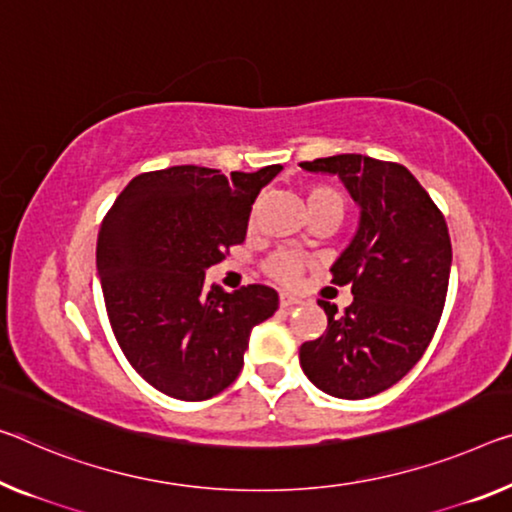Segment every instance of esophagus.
Instances as JSON below:
<instances>
[{"mask_svg": "<svg viewBox=\"0 0 512 512\" xmlns=\"http://www.w3.org/2000/svg\"><path fill=\"white\" fill-rule=\"evenodd\" d=\"M279 304H281V309H293V306L302 304V300H300V297H293V295H286V293H283V295H281V300H279Z\"/></svg>", "mask_w": 512, "mask_h": 512, "instance_id": "obj_1", "label": "esophagus"}]
</instances>
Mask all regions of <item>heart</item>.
<instances>
[{
	"label": "heart",
	"mask_w": 512,
	"mask_h": 512,
	"mask_svg": "<svg viewBox=\"0 0 512 512\" xmlns=\"http://www.w3.org/2000/svg\"><path fill=\"white\" fill-rule=\"evenodd\" d=\"M306 201H309V210H325L332 208L343 215L345 210V196L341 190L329 185H313L309 194H306ZM304 258L297 256L295 251H274V254L263 263V272L272 281L281 283V286H300L304 277Z\"/></svg>",
	"instance_id": "obj_1"
}]
</instances>
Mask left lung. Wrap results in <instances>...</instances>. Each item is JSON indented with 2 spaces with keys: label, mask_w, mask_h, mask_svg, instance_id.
Returning <instances> with one entry per match:
<instances>
[{
  "label": "left lung",
  "mask_w": 512,
  "mask_h": 512,
  "mask_svg": "<svg viewBox=\"0 0 512 512\" xmlns=\"http://www.w3.org/2000/svg\"><path fill=\"white\" fill-rule=\"evenodd\" d=\"M300 164L336 174L361 206L355 240L332 265V283H350L355 300L343 313L318 300L327 329L302 343V371L329 396H375L403 380L435 336L451 277L446 219L398 162L345 153Z\"/></svg>",
  "instance_id": "1"
}]
</instances>
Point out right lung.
I'll return each instance as SVG.
<instances>
[{"label":"right lung","instance_id":"right-lung-1","mask_svg":"<svg viewBox=\"0 0 512 512\" xmlns=\"http://www.w3.org/2000/svg\"><path fill=\"white\" fill-rule=\"evenodd\" d=\"M279 171H146L102 219L96 265L109 325L157 391L206 400L231 387L251 329L279 309L277 290L261 283L235 293L206 288V270L245 240L251 203Z\"/></svg>","mask_w":512,"mask_h":512}]
</instances>
